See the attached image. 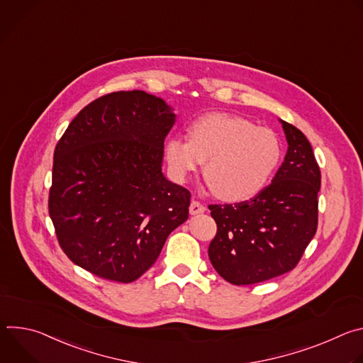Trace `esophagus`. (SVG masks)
<instances>
[{"label":"esophagus","mask_w":363,"mask_h":363,"mask_svg":"<svg viewBox=\"0 0 363 363\" xmlns=\"http://www.w3.org/2000/svg\"><path fill=\"white\" fill-rule=\"evenodd\" d=\"M205 211V206L199 202V201H195L192 199L191 203H189V213L192 216H196V214H202Z\"/></svg>","instance_id":"obj_1"}]
</instances>
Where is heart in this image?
Here are the masks:
<instances>
[{
    "instance_id": "1",
    "label": "heart",
    "mask_w": 363,
    "mask_h": 363,
    "mask_svg": "<svg viewBox=\"0 0 363 363\" xmlns=\"http://www.w3.org/2000/svg\"><path fill=\"white\" fill-rule=\"evenodd\" d=\"M165 158L178 181H185L205 162L203 177L213 192L223 201L242 202L260 194L272 179L281 143L269 128L214 112L191 123L188 139H168Z\"/></svg>"
}]
</instances>
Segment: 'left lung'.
Returning <instances> with one entry per match:
<instances>
[{
  "mask_svg": "<svg viewBox=\"0 0 363 363\" xmlns=\"http://www.w3.org/2000/svg\"><path fill=\"white\" fill-rule=\"evenodd\" d=\"M281 123L289 149L273 182L250 201L208 206L217 223L211 264L235 286L291 272L318 230L320 168L301 130Z\"/></svg>",
  "mask_w": 363,
  "mask_h": 363,
  "instance_id": "obj_1",
  "label": "left lung"
}]
</instances>
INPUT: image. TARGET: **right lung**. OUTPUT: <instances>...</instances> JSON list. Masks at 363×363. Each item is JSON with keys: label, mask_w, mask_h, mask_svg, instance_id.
<instances>
[{"label": "right lung", "mask_w": 363, "mask_h": 363, "mask_svg": "<svg viewBox=\"0 0 363 363\" xmlns=\"http://www.w3.org/2000/svg\"><path fill=\"white\" fill-rule=\"evenodd\" d=\"M174 123L167 103L142 90L101 96L70 122L55 149L48 214L74 264L132 283L186 221L191 192L161 168Z\"/></svg>", "instance_id": "right-lung-1"}]
</instances>
